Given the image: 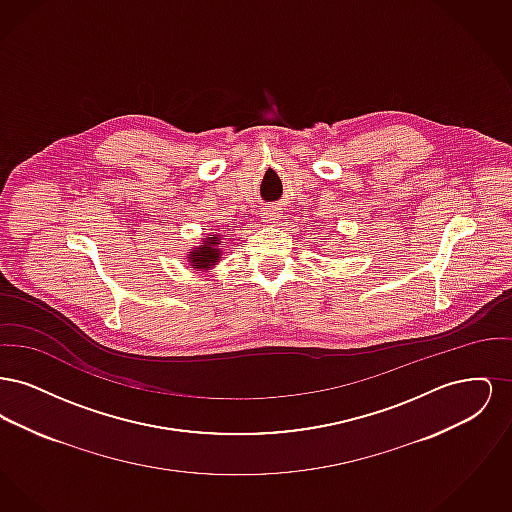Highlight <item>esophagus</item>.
Listing matches in <instances>:
<instances>
[{
	"label": "esophagus",
	"mask_w": 512,
	"mask_h": 512,
	"mask_svg": "<svg viewBox=\"0 0 512 512\" xmlns=\"http://www.w3.org/2000/svg\"><path fill=\"white\" fill-rule=\"evenodd\" d=\"M261 217L265 222H274V220L280 219V211L278 209H267L261 213Z\"/></svg>",
	"instance_id": "esophagus-1"
}]
</instances>
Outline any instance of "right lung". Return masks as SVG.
Masks as SVG:
<instances>
[{"label": "right lung", "instance_id": "obj_1", "mask_svg": "<svg viewBox=\"0 0 512 512\" xmlns=\"http://www.w3.org/2000/svg\"><path fill=\"white\" fill-rule=\"evenodd\" d=\"M220 236L213 234V236H205L203 244L197 245L190 255H188V263L190 268H197V270H211L220 261Z\"/></svg>", "mask_w": 512, "mask_h": 512}]
</instances>
